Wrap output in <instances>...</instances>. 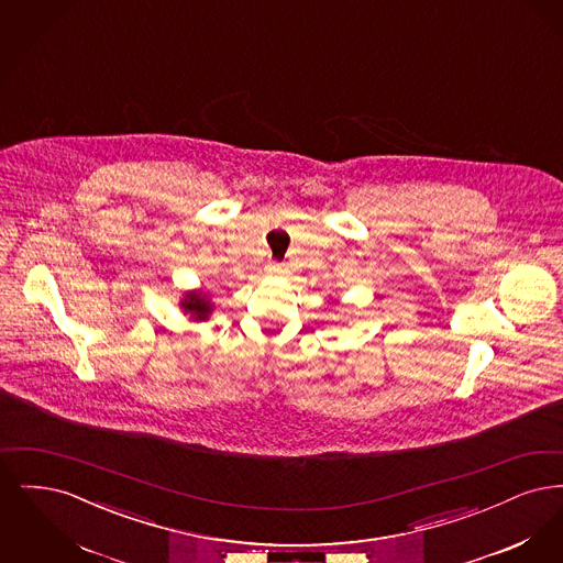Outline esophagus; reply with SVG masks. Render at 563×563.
Wrapping results in <instances>:
<instances>
[{
  "mask_svg": "<svg viewBox=\"0 0 563 563\" xmlns=\"http://www.w3.org/2000/svg\"><path fill=\"white\" fill-rule=\"evenodd\" d=\"M266 269H268L269 274H280V272H283V266H280L278 262H269Z\"/></svg>",
  "mask_w": 563,
  "mask_h": 563,
  "instance_id": "34e87169",
  "label": "esophagus"
}]
</instances>
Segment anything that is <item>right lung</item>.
Returning <instances> with one entry per match:
<instances>
[{
	"label": "right lung",
	"instance_id": "obj_1",
	"mask_svg": "<svg viewBox=\"0 0 563 563\" xmlns=\"http://www.w3.org/2000/svg\"><path fill=\"white\" fill-rule=\"evenodd\" d=\"M181 308L191 317V321H207L209 314L213 312V303L202 291H188L181 299Z\"/></svg>",
	"mask_w": 563,
	"mask_h": 563
}]
</instances>
